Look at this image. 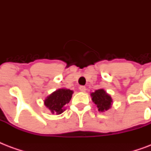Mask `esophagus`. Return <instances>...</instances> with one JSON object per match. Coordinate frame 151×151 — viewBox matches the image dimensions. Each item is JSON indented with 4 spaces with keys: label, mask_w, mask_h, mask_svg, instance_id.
<instances>
[{
    "label": "esophagus",
    "mask_w": 151,
    "mask_h": 151,
    "mask_svg": "<svg viewBox=\"0 0 151 151\" xmlns=\"http://www.w3.org/2000/svg\"><path fill=\"white\" fill-rule=\"evenodd\" d=\"M79 89H80L81 92H85V91H86V87H85V86H83V85H81V86H80V87H79Z\"/></svg>",
    "instance_id": "esophagus-1"
}]
</instances>
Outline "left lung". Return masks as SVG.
<instances>
[{"label":"left lung","mask_w":151,"mask_h":151,"mask_svg":"<svg viewBox=\"0 0 151 151\" xmlns=\"http://www.w3.org/2000/svg\"><path fill=\"white\" fill-rule=\"evenodd\" d=\"M92 101L97 106L98 110L103 112L109 110L112 105V99L103 89H98L91 93Z\"/></svg>","instance_id":"1"}]
</instances>
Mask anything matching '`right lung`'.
Wrapping results in <instances>:
<instances>
[{
	"mask_svg": "<svg viewBox=\"0 0 151 151\" xmlns=\"http://www.w3.org/2000/svg\"><path fill=\"white\" fill-rule=\"evenodd\" d=\"M73 91L66 88H60L49 95L45 100V105L52 114H60L63 112L64 106L70 101Z\"/></svg>",
	"mask_w": 151,
	"mask_h": 151,
	"instance_id": "obj_1",
	"label": "right lung"
}]
</instances>
